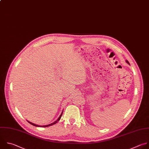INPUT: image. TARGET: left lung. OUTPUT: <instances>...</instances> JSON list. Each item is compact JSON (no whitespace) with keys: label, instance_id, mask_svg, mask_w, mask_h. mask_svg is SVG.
Masks as SVG:
<instances>
[{"label":"left lung","instance_id":"1","mask_svg":"<svg viewBox=\"0 0 149 149\" xmlns=\"http://www.w3.org/2000/svg\"><path fill=\"white\" fill-rule=\"evenodd\" d=\"M126 63H127L128 64H129V65H130V64H129V61H128L127 60H126Z\"/></svg>","mask_w":149,"mask_h":149}]
</instances>
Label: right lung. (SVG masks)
I'll use <instances>...</instances> for the list:
<instances>
[{
    "label": "right lung",
    "mask_w": 149,
    "mask_h": 149,
    "mask_svg": "<svg viewBox=\"0 0 149 149\" xmlns=\"http://www.w3.org/2000/svg\"><path fill=\"white\" fill-rule=\"evenodd\" d=\"M63 111H62V112H61V115H60V116L58 117V118L54 122H53V123H51V124H49V125H44V126H41V125H36V124H34V123H31V122H29V120H27L29 123H30L31 125H33V126H36V127H48V126H52V125H55L56 123H57L60 120V119H61V116H62V115H63Z\"/></svg>",
    "instance_id": "obj_1"
}]
</instances>
